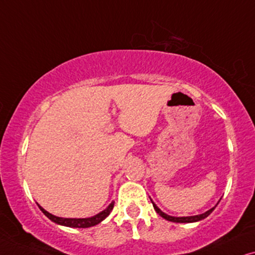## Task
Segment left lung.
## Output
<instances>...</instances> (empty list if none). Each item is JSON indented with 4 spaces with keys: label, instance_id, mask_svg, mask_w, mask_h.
<instances>
[{
    "label": "left lung",
    "instance_id": "left-lung-1",
    "mask_svg": "<svg viewBox=\"0 0 255 255\" xmlns=\"http://www.w3.org/2000/svg\"><path fill=\"white\" fill-rule=\"evenodd\" d=\"M151 201V199H150ZM151 203H152V206H154V209H155V211L158 213L159 216L161 217H163V218L164 219H167V220H169V222H172V223H195V222H199V220H202V219H204V218H206V217H208L210 213H211L213 210H215V208H212V209H210L209 211H206V212H204V213H202V215H197V216H190V217H172V216H168L167 213H164V212H162L161 210H159L157 206H156V204L154 202L151 201Z\"/></svg>",
    "mask_w": 255,
    "mask_h": 255
}]
</instances>
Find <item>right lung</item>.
I'll list each match as a JSON object with an SVG mask.
<instances>
[{"label": "right lung", "mask_w": 255, "mask_h": 255, "mask_svg": "<svg viewBox=\"0 0 255 255\" xmlns=\"http://www.w3.org/2000/svg\"><path fill=\"white\" fill-rule=\"evenodd\" d=\"M38 206H39L40 211H42L50 220H52L53 223L59 224V225H64V226L76 227V229H86V227L97 225V224L101 223L105 218H106V217H108V215H110L111 211L114 208V202H112L111 204L107 206V209H105L104 211L99 212L98 215L93 216V217H90V218H62V217H57V216L51 215V213L47 212L46 210H44L42 206L40 205H38Z\"/></svg>", "instance_id": "obj_1"}]
</instances>
